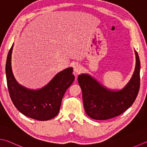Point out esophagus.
Returning a JSON list of instances; mask_svg holds the SVG:
<instances>
[{"label": "esophagus", "mask_w": 147, "mask_h": 147, "mask_svg": "<svg viewBox=\"0 0 147 147\" xmlns=\"http://www.w3.org/2000/svg\"><path fill=\"white\" fill-rule=\"evenodd\" d=\"M82 69L83 68L82 67V65H80V64H76L74 66V71L77 74H79L81 73Z\"/></svg>", "instance_id": "obj_1"}]
</instances>
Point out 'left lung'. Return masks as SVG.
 Returning a JSON list of instances; mask_svg holds the SVG:
<instances>
[{"label": "left lung", "mask_w": 147, "mask_h": 147, "mask_svg": "<svg viewBox=\"0 0 147 147\" xmlns=\"http://www.w3.org/2000/svg\"><path fill=\"white\" fill-rule=\"evenodd\" d=\"M136 66L131 78L121 90L109 89L88 74L78 77L82 90L86 113L91 119L108 120L120 115L133 104L140 85V61L137 51Z\"/></svg>", "instance_id": "left-lung-1"}]
</instances>
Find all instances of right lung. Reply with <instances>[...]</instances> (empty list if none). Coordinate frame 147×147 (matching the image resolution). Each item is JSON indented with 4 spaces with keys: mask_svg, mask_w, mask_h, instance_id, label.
Returning a JSON list of instances; mask_svg holds the SVG:
<instances>
[{
    "mask_svg": "<svg viewBox=\"0 0 147 147\" xmlns=\"http://www.w3.org/2000/svg\"><path fill=\"white\" fill-rule=\"evenodd\" d=\"M14 44L9 51L6 65L7 84L10 97L20 113L31 119L45 121L53 119L59 113L62 99L67 89L74 80L73 68L59 72L47 85L34 90L17 82L11 68V55Z\"/></svg>",
    "mask_w": 147,
    "mask_h": 147,
    "instance_id": "right-lung-1",
    "label": "right lung"
}]
</instances>
